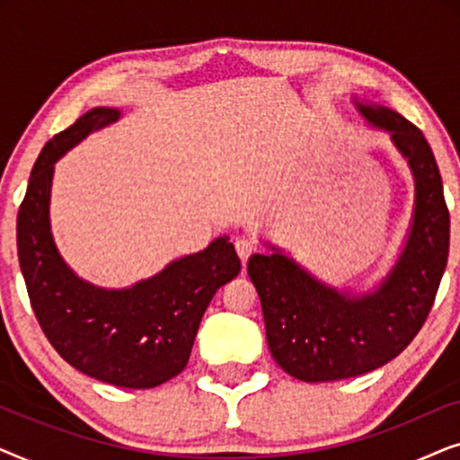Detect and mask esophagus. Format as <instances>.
Wrapping results in <instances>:
<instances>
[{
  "label": "esophagus",
  "instance_id": "1",
  "mask_svg": "<svg viewBox=\"0 0 460 460\" xmlns=\"http://www.w3.org/2000/svg\"><path fill=\"white\" fill-rule=\"evenodd\" d=\"M234 247H236V253H238V257H241V261L244 266V263H247V260L251 255H253V251H255L253 243L247 241V238H238V241L234 243Z\"/></svg>",
  "mask_w": 460,
  "mask_h": 460
}]
</instances>
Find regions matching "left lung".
Here are the masks:
<instances>
[{
  "label": "left lung",
  "instance_id": "1",
  "mask_svg": "<svg viewBox=\"0 0 460 460\" xmlns=\"http://www.w3.org/2000/svg\"><path fill=\"white\" fill-rule=\"evenodd\" d=\"M373 129L385 131L414 178L412 222L385 279L356 293L318 280L287 251L251 255L266 339L279 367L305 383L339 381L383 367L417 337L436 299L450 247L442 175L425 136L387 106L351 100Z\"/></svg>",
  "mask_w": 460,
  "mask_h": 460
}]
</instances>
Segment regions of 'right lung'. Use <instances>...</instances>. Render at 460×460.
<instances>
[{"label": "right lung", "mask_w": 460, "mask_h": 460, "mask_svg": "<svg viewBox=\"0 0 460 460\" xmlns=\"http://www.w3.org/2000/svg\"><path fill=\"white\" fill-rule=\"evenodd\" d=\"M119 117V109L96 106L43 146L18 209V261L41 331L71 367L111 385L148 389L184 370L207 305L236 279L241 260L219 236L128 288L96 287L68 268L49 224L54 165Z\"/></svg>", "instance_id": "obj_1"}]
</instances>
